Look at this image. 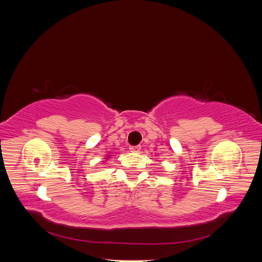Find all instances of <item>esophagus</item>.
Returning a JSON list of instances; mask_svg holds the SVG:
<instances>
[{"instance_id": "esophagus-1", "label": "esophagus", "mask_w": 262, "mask_h": 262, "mask_svg": "<svg viewBox=\"0 0 262 262\" xmlns=\"http://www.w3.org/2000/svg\"><path fill=\"white\" fill-rule=\"evenodd\" d=\"M129 148H130L131 152L137 153V152H139V150L141 149V146L140 145H131Z\"/></svg>"}]
</instances>
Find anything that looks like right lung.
I'll return each mask as SVG.
<instances>
[{"instance_id": "1", "label": "right lung", "mask_w": 262, "mask_h": 262, "mask_svg": "<svg viewBox=\"0 0 262 262\" xmlns=\"http://www.w3.org/2000/svg\"><path fill=\"white\" fill-rule=\"evenodd\" d=\"M107 158H109V157H107Z\"/></svg>"}]
</instances>
